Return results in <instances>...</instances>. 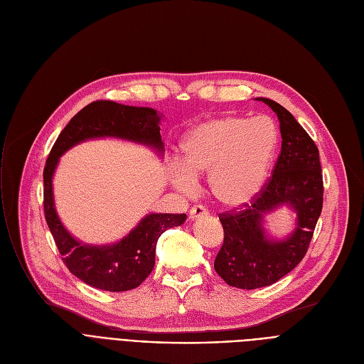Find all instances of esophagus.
<instances>
[{
  "instance_id": "34e87169",
  "label": "esophagus",
  "mask_w": 364,
  "mask_h": 364,
  "mask_svg": "<svg viewBox=\"0 0 364 364\" xmlns=\"http://www.w3.org/2000/svg\"><path fill=\"white\" fill-rule=\"evenodd\" d=\"M190 218L195 220V218H199L202 215H208V209L203 206V205H195L192 209H190Z\"/></svg>"
}]
</instances>
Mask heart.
Instances as JSON below:
<instances>
[{"mask_svg":"<svg viewBox=\"0 0 364 364\" xmlns=\"http://www.w3.org/2000/svg\"><path fill=\"white\" fill-rule=\"evenodd\" d=\"M277 146V127L267 117L208 119L183 140L184 165L176 168L174 184L192 193L198 187L193 174H209L213 196L225 206H240L262 188Z\"/></svg>","mask_w":364,"mask_h":364,"instance_id":"obj_1","label":"heart"}]
</instances>
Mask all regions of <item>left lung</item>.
Returning <instances> with one entry per match:
<instances>
[{
    "mask_svg": "<svg viewBox=\"0 0 364 364\" xmlns=\"http://www.w3.org/2000/svg\"><path fill=\"white\" fill-rule=\"evenodd\" d=\"M277 114L282 150L273 176L259 192L240 206L218 214L224 240L214 269L230 286L258 289L292 272L309 251L323 208V176L318 149L298 121L279 103L258 97ZM280 204H289L299 215L296 232L283 242L266 239L262 217Z\"/></svg>",
    "mask_w": 364,
    "mask_h": 364,
    "instance_id": "8db88e82",
    "label": "left lung"
}]
</instances>
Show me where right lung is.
<instances>
[{
    "instance_id": "add662e5",
    "label": "right lung",
    "mask_w": 364,
    "mask_h": 364,
    "mask_svg": "<svg viewBox=\"0 0 364 364\" xmlns=\"http://www.w3.org/2000/svg\"><path fill=\"white\" fill-rule=\"evenodd\" d=\"M159 121L156 110L150 107L95 100L69 121L46 161L43 202L46 221L68 270L95 289L124 292L141 284L155 267L158 239L166 228L181 225L186 214H150L118 243L82 245L66 232L55 214L51 187L55 165L76 143L105 136L144 143L164 151Z\"/></svg>"
}]
</instances>
